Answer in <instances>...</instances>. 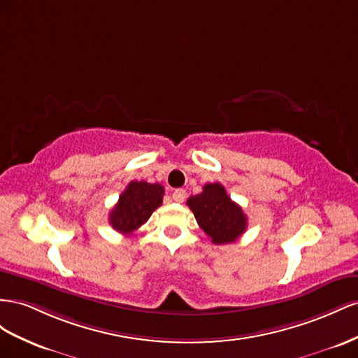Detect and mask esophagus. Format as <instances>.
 Segmentation results:
<instances>
[{
    "label": "esophagus",
    "mask_w": 358,
    "mask_h": 358,
    "mask_svg": "<svg viewBox=\"0 0 358 358\" xmlns=\"http://www.w3.org/2000/svg\"><path fill=\"white\" fill-rule=\"evenodd\" d=\"M172 199L176 201V202H185V199H186V190H182V189L173 190V193H172Z\"/></svg>",
    "instance_id": "obj_1"
}]
</instances>
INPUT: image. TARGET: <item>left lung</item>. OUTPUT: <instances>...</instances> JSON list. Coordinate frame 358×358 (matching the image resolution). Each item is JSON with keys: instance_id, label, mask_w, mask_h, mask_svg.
I'll use <instances>...</instances> for the list:
<instances>
[{"instance_id": "left-lung-1", "label": "left lung", "mask_w": 358, "mask_h": 358, "mask_svg": "<svg viewBox=\"0 0 358 358\" xmlns=\"http://www.w3.org/2000/svg\"><path fill=\"white\" fill-rule=\"evenodd\" d=\"M201 229L214 244L234 243L246 232L248 217L220 182H208L199 195L187 199Z\"/></svg>"}]
</instances>
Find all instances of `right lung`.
<instances>
[{
    "mask_svg": "<svg viewBox=\"0 0 358 358\" xmlns=\"http://www.w3.org/2000/svg\"><path fill=\"white\" fill-rule=\"evenodd\" d=\"M165 189L159 182L130 181L109 213V223L115 231L131 236L141 228L156 208L162 206Z\"/></svg>",
    "mask_w": 358,
    "mask_h": 358,
    "instance_id": "add662e5",
    "label": "right lung"
}]
</instances>
